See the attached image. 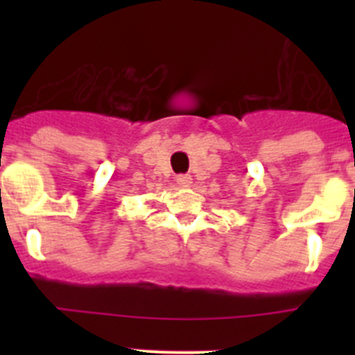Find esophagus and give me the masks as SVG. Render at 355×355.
<instances>
[{
	"label": "esophagus",
	"instance_id": "esophagus-1",
	"mask_svg": "<svg viewBox=\"0 0 355 355\" xmlns=\"http://www.w3.org/2000/svg\"><path fill=\"white\" fill-rule=\"evenodd\" d=\"M175 183L180 184V187H190L192 184V175L190 174H181L175 178Z\"/></svg>",
	"mask_w": 355,
	"mask_h": 355
}]
</instances>
